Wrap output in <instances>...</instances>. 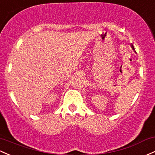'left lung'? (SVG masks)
<instances>
[{
    "label": "left lung",
    "mask_w": 155,
    "mask_h": 155,
    "mask_svg": "<svg viewBox=\"0 0 155 155\" xmlns=\"http://www.w3.org/2000/svg\"><path fill=\"white\" fill-rule=\"evenodd\" d=\"M132 48H133V49H134V48H133V45H132Z\"/></svg>",
    "instance_id": "left-lung-1"
}]
</instances>
